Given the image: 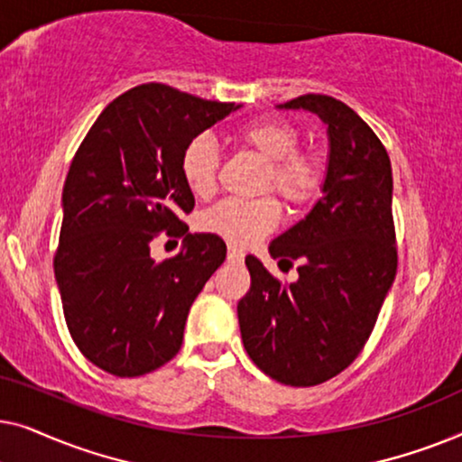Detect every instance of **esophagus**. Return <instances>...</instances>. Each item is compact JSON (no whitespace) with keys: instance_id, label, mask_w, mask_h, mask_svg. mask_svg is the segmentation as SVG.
<instances>
[{"instance_id":"esophagus-1","label":"esophagus","mask_w":462,"mask_h":462,"mask_svg":"<svg viewBox=\"0 0 462 462\" xmlns=\"http://www.w3.org/2000/svg\"><path fill=\"white\" fill-rule=\"evenodd\" d=\"M226 261L229 263H242L244 261V252L237 248V245H229L226 248Z\"/></svg>"}]
</instances>
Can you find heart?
<instances>
[{"mask_svg":"<svg viewBox=\"0 0 462 462\" xmlns=\"http://www.w3.org/2000/svg\"><path fill=\"white\" fill-rule=\"evenodd\" d=\"M233 138L264 162L261 191H273L292 210H302L319 198L326 187L328 162L318 149H299L300 132L286 119L263 117L244 124ZM220 155L208 136H195L180 155V176L195 198H210L217 189ZM280 223V204L273 198L254 201L226 199L199 218L208 233L229 244L248 245L271 233Z\"/></svg>","mask_w":462,"mask_h":462,"instance_id":"heart-1","label":"heart"}]
</instances>
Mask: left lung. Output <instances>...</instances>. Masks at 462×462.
<instances>
[{
	"instance_id": "obj_1",
	"label": "left lung",
	"mask_w": 462,
	"mask_h": 462,
	"mask_svg": "<svg viewBox=\"0 0 462 462\" xmlns=\"http://www.w3.org/2000/svg\"><path fill=\"white\" fill-rule=\"evenodd\" d=\"M280 106L313 111L328 125L324 198L269 245L282 263H300L294 283L245 256L252 283L237 318L245 351L264 374L313 387L362 353L395 280L393 174L381 138L351 106L324 94Z\"/></svg>"
}]
</instances>
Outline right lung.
Here are the masks:
<instances>
[{
  "mask_svg": "<svg viewBox=\"0 0 462 462\" xmlns=\"http://www.w3.org/2000/svg\"><path fill=\"white\" fill-rule=\"evenodd\" d=\"M237 106L143 84L105 106L62 187L54 275L78 349L100 370L143 376L182 345L193 300L223 264L226 245L189 233L195 199L180 176L189 141ZM185 236L179 255L155 263L150 242Z\"/></svg>",
  "mask_w": 462,
  "mask_h": 462,
  "instance_id": "right-lung-1",
  "label": "right lung"
}]
</instances>
